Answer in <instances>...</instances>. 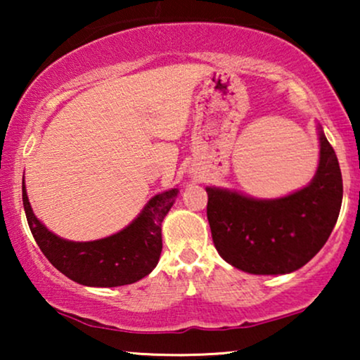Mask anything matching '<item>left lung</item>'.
Here are the masks:
<instances>
[{
  "label": "left lung",
  "instance_id": "left-lung-1",
  "mask_svg": "<svg viewBox=\"0 0 360 360\" xmlns=\"http://www.w3.org/2000/svg\"><path fill=\"white\" fill-rule=\"evenodd\" d=\"M318 129V170L304 188L275 200L206 188L214 248L233 267L254 275L290 274L326 244L341 211L342 175L336 152Z\"/></svg>",
  "mask_w": 360,
  "mask_h": 360
}]
</instances>
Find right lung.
I'll use <instances>...</instances> for the list:
<instances>
[{
  "instance_id": "1",
  "label": "right lung",
  "mask_w": 360,
  "mask_h": 360,
  "mask_svg": "<svg viewBox=\"0 0 360 360\" xmlns=\"http://www.w3.org/2000/svg\"><path fill=\"white\" fill-rule=\"evenodd\" d=\"M176 193L179 190L172 188L155 195L127 228L88 243L67 240L51 233L32 213L24 185L22 205L34 239L58 272L86 287H121L144 278L155 269L162 252V221Z\"/></svg>"
}]
</instances>
